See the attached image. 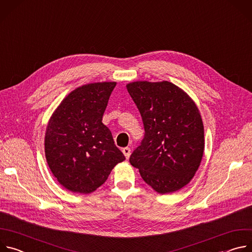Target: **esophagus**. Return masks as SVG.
Instances as JSON below:
<instances>
[{
    "mask_svg": "<svg viewBox=\"0 0 252 252\" xmlns=\"http://www.w3.org/2000/svg\"><path fill=\"white\" fill-rule=\"evenodd\" d=\"M123 153H124L125 157L126 158H128L129 156H130V149L129 148H125V149H123Z\"/></svg>",
    "mask_w": 252,
    "mask_h": 252,
    "instance_id": "1",
    "label": "esophagus"
}]
</instances>
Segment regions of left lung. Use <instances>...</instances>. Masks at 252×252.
<instances>
[{
    "label": "left lung",
    "mask_w": 252,
    "mask_h": 252,
    "mask_svg": "<svg viewBox=\"0 0 252 252\" xmlns=\"http://www.w3.org/2000/svg\"><path fill=\"white\" fill-rule=\"evenodd\" d=\"M127 92L140 113L145 137L129 158L140 176L164 194L186 187L204 151L201 116L181 88L167 82H133Z\"/></svg>",
    "instance_id": "1"
}]
</instances>
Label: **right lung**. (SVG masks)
<instances>
[{
    "instance_id": "right-lung-1",
    "label": "right lung",
    "mask_w": 252,
    "mask_h": 252,
    "mask_svg": "<svg viewBox=\"0 0 252 252\" xmlns=\"http://www.w3.org/2000/svg\"><path fill=\"white\" fill-rule=\"evenodd\" d=\"M117 83L84 85L70 92L52 115L45 135L47 162L67 190L91 193L126 159L101 121Z\"/></svg>"
}]
</instances>
